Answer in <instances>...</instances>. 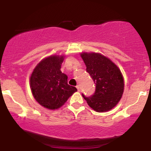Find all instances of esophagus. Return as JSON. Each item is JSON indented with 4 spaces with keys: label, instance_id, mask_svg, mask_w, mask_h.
Segmentation results:
<instances>
[{
    "label": "esophagus",
    "instance_id": "34e87169",
    "mask_svg": "<svg viewBox=\"0 0 151 151\" xmlns=\"http://www.w3.org/2000/svg\"><path fill=\"white\" fill-rule=\"evenodd\" d=\"M76 88H77V89H78V91H80V85L76 86Z\"/></svg>",
    "mask_w": 151,
    "mask_h": 151
}]
</instances>
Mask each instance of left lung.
<instances>
[{
    "mask_svg": "<svg viewBox=\"0 0 151 151\" xmlns=\"http://www.w3.org/2000/svg\"><path fill=\"white\" fill-rule=\"evenodd\" d=\"M81 58L94 83L96 91L91 97L82 94L88 106L97 112H106L118 104L124 89L122 73L109 58L100 53L82 52Z\"/></svg>",
    "mask_w": 151,
    "mask_h": 151,
    "instance_id": "left-lung-1",
    "label": "left lung"
}]
</instances>
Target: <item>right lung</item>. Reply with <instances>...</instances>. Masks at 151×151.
Segmentation results:
<instances>
[{
    "label": "right lung",
    "mask_w": 151,
    "mask_h": 151,
    "mask_svg": "<svg viewBox=\"0 0 151 151\" xmlns=\"http://www.w3.org/2000/svg\"><path fill=\"white\" fill-rule=\"evenodd\" d=\"M65 55H52L42 59L30 76L32 95L41 106L55 110L65 104L70 96L77 91L67 83V76L60 71Z\"/></svg>",
    "instance_id": "1"
}]
</instances>
